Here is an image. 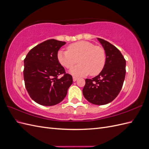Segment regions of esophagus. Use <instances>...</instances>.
Listing matches in <instances>:
<instances>
[{"label": "esophagus", "instance_id": "34e87169", "mask_svg": "<svg viewBox=\"0 0 149 149\" xmlns=\"http://www.w3.org/2000/svg\"><path fill=\"white\" fill-rule=\"evenodd\" d=\"M78 79V77H76V76H73V81H76V80Z\"/></svg>", "mask_w": 149, "mask_h": 149}]
</instances>
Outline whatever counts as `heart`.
Listing matches in <instances>:
<instances>
[{"instance_id": "1", "label": "heart", "mask_w": 149, "mask_h": 149, "mask_svg": "<svg viewBox=\"0 0 149 149\" xmlns=\"http://www.w3.org/2000/svg\"><path fill=\"white\" fill-rule=\"evenodd\" d=\"M57 60L60 64L67 69H71L76 63L79 65L70 72L76 76H82L90 74H99L104 67L106 56L104 49L94 43L79 41L72 43L67 50L60 49L57 53Z\"/></svg>"}]
</instances>
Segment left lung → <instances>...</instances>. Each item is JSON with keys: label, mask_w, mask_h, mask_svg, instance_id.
Wrapping results in <instances>:
<instances>
[{"label": "left lung", "mask_w": 149, "mask_h": 149, "mask_svg": "<svg viewBox=\"0 0 149 149\" xmlns=\"http://www.w3.org/2000/svg\"><path fill=\"white\" fill-rule=\"evenodd\" d=\"M104 49L106 60L101 73L92 79H86L84 97L93 104L104 105L113 101L123 88L125 76V60L113 45L97 38Z\"/></svg>", "instance_id": "8db88e82"}]
</instances>
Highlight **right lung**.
Masks as SVG:
<instances>
[{"label": "right lung", "mask_w": 149, "mask_h": 149, "mask_svg": "<svg viewBox=\"0 0 149 149\" xmlns=\"http://www.w3.org/2000/svg\"><path fill=\"white\" fill-rule=\"evenodd\" d=\"M65 43L55 39L46 40L31 49L24 59L26 89L40 105L54 106L61 102L73 83L72 76L57 60V53Z\"/></svg>", "instance_id": "right-lung-1"}]
</instances>
